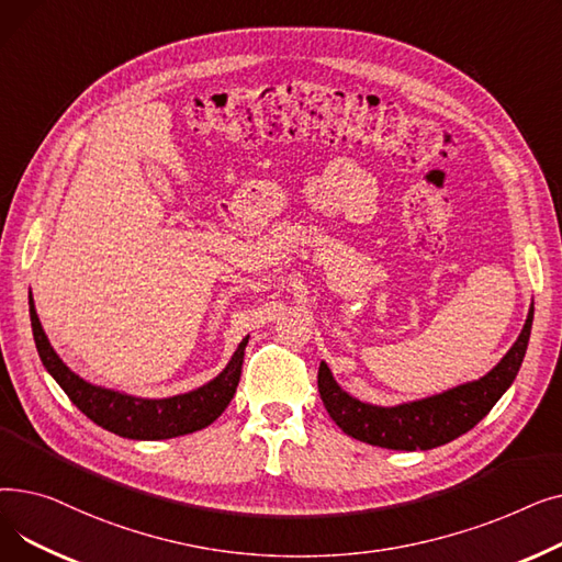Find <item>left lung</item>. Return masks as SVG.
Here are the masks:
<instances>
[{"label":"left lung","mask_w":562,"mask_h":562,"mask_svg":"<svg viewBox=\"0 0 562 562\" xmlns=\"http://www.w3.org/2000/svg\"><path fill=\"white\" fill-rule=\"evenodd\" d=\"M533 326V305L524 330L487 375L445 394L396 407H378L348 396L333 378L326 362L318 367V394L333 422L350 437L367 445L396 451H428L474 428L494 403L506 394L524 362Z\"/></svg>","instance_id":"obj_1"}]
</instances>
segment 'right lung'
<instances>
[{
  "mask_svg": "<svg viewBox=\"0 0 562 562\" xmlns=\"http://www.w3.org/2000/svg\"><path fill=\"white\" fill-rule=\"evenodd\" d=\"M29 316H32V330L41 362L58 382V387L93 424L127 439H170L202 430L223 415V409L229 405L236 392V385H239L248 337L234 350L229 364L206 385L172 398H136L95 387L72 373L49 346L32 296H29Z\"/></svg>",
  "mask_w": 562,
  "mask_h": 562,
  "instance_id": "obj_1",
  "label": "right lung"
}]
</instances>
